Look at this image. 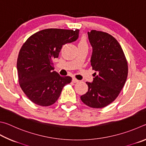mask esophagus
I'll return each mask as SVG.
<instances>
[{
  "label": "esophagus",
  "mask_w": 146,
  "mask_h": 146,
  "mask_svg": "<svg viewBox=\"0 0 146 146\" xmlns=\"http://www.w3.org/2000/svg\"><path fill=\"white\" fill-rule=\"evenodd\" d=\"M78 81H79V80H78L77 79H76V78L72 79V82L73 83H77V82H78Z\"/></svg>",
  "instance_id": "1"
}]
</instances>
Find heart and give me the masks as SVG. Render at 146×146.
Returning <instances> with one entry per match:
<instances>
[{"label": "heart", "mask_w": 146, "mask_h": 146, "mask_svg": "<svg viewBox=\"0 0 146 146\" xmlns=\"http://www.w3.org/2000/svg\"><path fill=\"white\" fill-rule=\"evenodd\" d=\"M78 47H88V43L85 38H81L78 42Z\"/></svg>", "instance_id": "b5f03b06"}]
</instances>
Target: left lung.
<instances>
[{"mask_svg": "<svg viewBox=\"0 0 146 146\" xmlns=\"http://www.w3.org/2000/svg\"><path fill=\"white\" fill-rule=\"evenodd\" d=\"M88 40L92 47L90 62L94 80L86 82L88 92L81 96L86 105L101 108L111 103L123 88L128 67L121 46L108 33L92 30L88 32Z\"/></svg>", "mask_w": 146, "mask_h": 146, "instance_id": "obj_1", "label": "left lung"}]
</instances>
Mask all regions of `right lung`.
I'll use <instances>...</instances> for the list:
<instances>
[{
    "instance_id": "add662e5",
    "label": "right lung",
    "mask_w": 146,
    "mask_h": 146,
    "mask_svg": "<svg viewBox=\"0 0 146 146\" xmlns=\"http://www.w3.org/2000/svg\"><path fill=\"white\" fill-rule=\"evenodd\" d=\"M80 30L46 29L28 38L19 54L17 71L20 87L33 103L52 105L63 88L70 83V76L62 77L54 70L52 60L58 58L63 45L78 39Z\"/></svg>"
}]
</instances>
